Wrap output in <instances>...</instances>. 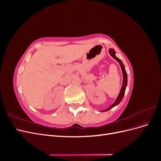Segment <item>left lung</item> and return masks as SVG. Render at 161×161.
I'll list each match as a JSON object with an SVG mask.
<instances>
[{"instance_id": "obj_1", "label": "left lung", "mask_w": 161, "mask_h": 161, "mask_svg": "<svg viewBox=\"0 0 161 161\" xmlns=\"http://www.w3.org/2000/svg\"><path fill=\"white\" fill-rule=\"evenodd\" d=\"M109 54L113 57L115 60H116L117 61H118L119 62V64L121 66V70H122V73H123V82H122V86H121V90H120V92L119 93V95L118 96V97H117L116 100L115 101L114 103L112 104L109 108H108V109H104L102 111H109V109H111V108H113L114 107L116 106L117 105H118L120 102L121 101V100H122L123 97L124 96V94H125V88H126V86H127V83H128V76H127V73H126V71H125V66L123 64V62H121V60L119 59V58H117L115 56V52L114 49H112V48H110V49L109 50Z\"/></svg>"}]
</instances>
